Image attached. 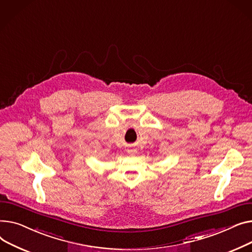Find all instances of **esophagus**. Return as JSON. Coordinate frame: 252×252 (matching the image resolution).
Listing matches in <instances>:
<instances>
[{
	"mask_svg": "<svg viewBox=\"0 0 252 252\" xmlns=\"http://www.w3.org/2000/svg\"><path fill=\"white\" fill-rule=\"evenodd\" d=\"M129 153H134L135 152V150H130V151H128Z\"/></svg>",
	"mask_w": 252,
	"mask_h": 252,
	"instance_id": "1",
	"label": "esophagus"
}]
</instances>
